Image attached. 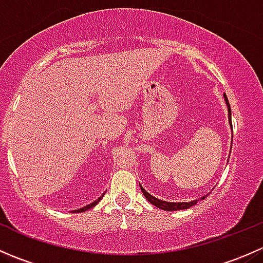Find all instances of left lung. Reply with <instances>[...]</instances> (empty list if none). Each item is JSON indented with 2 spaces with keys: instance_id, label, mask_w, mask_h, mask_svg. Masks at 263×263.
<instances>
[{
  "instance_id": "left-lung-1",
  "label": "left lung",
  "mask_w": 263,
  "mask_h": 263,
  "mask_svg": "<svg viewBox=\"0 0 263 263\" xmlns=\"http://www.w3.org/2000/svg\"><path fill=\"white\" fill-rule=\"evenodd\" d=\"M224 99H225V103H227L228 105V118H229V124H230V128H232V132H233V126H232V109H230V104L229 102H228V98L227 95L224 94ZM140 187H141V191L142 193H144V196L146 197V200L148 201L150 203H153L154 206H156V208L161 209V210H165V211H177V210H185V209H190L191 206L196 205V203L198 202L200 200H193V201H190V202H166V201H161L159 200V198L154 197V196H151L150 193L146 192V191L142 188V185L140 184ZM205 197H202L201 200H203Z\"/></svg>"
}]
</instances>
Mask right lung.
Here are the masks:
<instances>
[{
  "mask_svg": "<svg viewBox=\"0 0 263 263\" xmlns=\"http://www.w3.org/2000/svg\"><path fill=\"white\" fill-rule=\"evenodd\" d=\"M103 196H104V193H103V195L100 196V197L98 198V200H95L94 202H91V203H90V205H86V206H85V208H81V209H79V210H73V213H84V211H86V210H89V209L94 208V206L97 205V203L99 202L100 200H102V198H103Z\"/></svg>",
  "mask_w": 263,
  "mask_h": 263,
  "instance_id": "1",
  "label": "right lung"
}]
</instances>
